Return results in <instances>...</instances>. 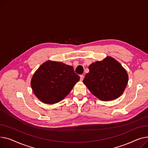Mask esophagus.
<instances>
[{
    "label": "esophagus",
    "mask_w": 148,
    "mask_h": 148,
    "mask_svg": "<svg viewBox=\"0 0 148 148\" xmlns=\"http://www.w3.org/2000/svg\"><path fill=\"white\" fill-rule=\"evenodd\" d=\"M84 78V76L83 75H81V76H80V80H81V81H83Z\"/></svg>",
    "instance_id": "obj_1"
}]
</instances>
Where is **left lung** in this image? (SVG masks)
Returning a JSON list of instances; mask_svg holds the SVG:
<instances>
[{"mask_svg":"<svg viewBox=\"0 0 148 148\" xmlns=\"http://www.w3.org/2000/svg\"><path fill=\"white\" fill-rule=\"evenodd\" d=\"M90 72L83 81L90 92L102 101H110L121 96L128 81L125 69L111 57L91 64Z\"/></svg>","mask_w":148,"mask_h":148,"instance_id":"obj_1","label":"left lung"}]
</instances>
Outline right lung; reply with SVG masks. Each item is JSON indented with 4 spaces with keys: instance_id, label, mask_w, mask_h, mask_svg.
<instances>
[{
    "instance_id": "obj_1",
    "label": "right lung",
    "mask_w": 148,
    "mask_h": 148,
    "mask_svg": "<svg viewBox=\"0 0 148 148\" xmlns=\"http://www.w3.org/2000/svg\"><path fill=\"white\" fill-rule=\"evenodd\" d=\"M79 79L72 66L48 60L34 73L31 86L41 101L54 104L66 97Z\"/></svg>"
}]
</instances>
